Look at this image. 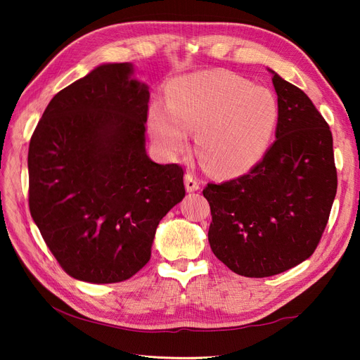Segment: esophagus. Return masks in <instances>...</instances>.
Returning a JSON list of instances; mask_svg holds the SVG:
<instances>
[{
	"instance_id": "1",
	"label": "esophagus",
	"mask_w": 360,
	"mask_h": 360,
	"mask_svg": "<svg viewBox=\"0 0 360 360\" xmlns=\"http://www.w3.org/2000/svg\"><path fill=\"white\" fill-rule=\"evenodd\" d=\"M184 186H186L188 192H195L200 189V180L193 176V174L188 172L186 176H184Z\"/></svg>"
}]
</instances>
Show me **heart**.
I'll list each match as a JSON object with an SVG mask.
<instances>
[{"mask_svg":"<svg viewBox=\"0 0 360 360\" xmlns=\"http://www.w3.org/2000/svg\"><path fill=\"white\" fill-rule=\"evenodd\" d=\"M279 120L275 94L222 70L191 73L169 84L167 105L148 108V130L163 156L188 148V130L201 165L228 176L255 163L269 147Z\"/></svg>","mask_w":360,"mask_h":360,"instance_id":"b5f03b06","label":"heart"}]
</instances>
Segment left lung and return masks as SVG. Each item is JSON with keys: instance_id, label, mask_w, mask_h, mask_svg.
<instances>
[{"instance_id": "1", "label": "left lung", "mask_w": 360, "mask_h": 360, "mask_svg": "<svg viewBox=\"0 0 360 360\" xmlns=\"http://www.w3.org/2000/svg\"><path fill=\"white\" fill-rule=\"evenodd\" d=\"M269 72L279 106L275 143L248 174L202 191L213 254L248 278L282 274L314 254L338 186L329 124L300 89Z\"/></svg>"}]
</instances>
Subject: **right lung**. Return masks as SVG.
<instances>
[{
	"label": "right lung",
	"instance_id": "obj_1",
	"mask_svg": "<svg viewBox=\"0 0 360 360\" xmlns=\"http://www.w3.org/2000/svg\"><path fill=\"white\" fill-rule=\"evenodd\" d=\"M132 63H105L57 93L30 141V212L68 274L132 278L162 217L184 198L183 169L146 151L148 86Z\"/></svg>",
	"mask_w": 360,
	"mask_h": 360
}]
</instances>
